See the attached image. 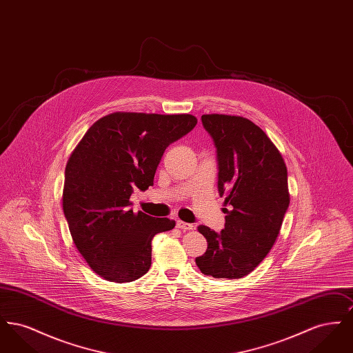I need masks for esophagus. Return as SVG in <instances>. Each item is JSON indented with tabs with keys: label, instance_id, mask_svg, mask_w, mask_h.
Segmentation results:
<instances>
[{
	"label": "esophagus",
	"instance_id": "34e87169",
	"mask_svg": "<svg viewBox=\"0 0 353 353\" xmlns=\"http://www.w3.org/2000/svg\"><path fill=\"white\" fill-rule=\"evenodd\" d=\"M176 225H177V228L180 229V230H183V232H186V230H193L194 229V226L192 225V223H186L184 221H177L176 222Z\"/></svg>",
	"mask_w": 353,
	"mask_h": 353
}]
</instances>
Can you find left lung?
I'll return each mask as SVG.
<instances>
[{"instance_id":"8db88e82","label":"left lung","mask_w":353,"mask_h":353,"mask_svg":"<svg viewBox=\"0 0 353 353\" xmlns=\"http://www.w3.org/2000/svg\"><path fill=\"white\" fill-rule=\"evenodd\" d=\"M217 150L219 193L225 197V228L200 225L208 249L196 258L202 274L239 279L269 254L281 232L290 193L282 154L249 119L202 115Z\"/></svg>"}]
</instances>
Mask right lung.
Segmentation results:
<instances>
[{
  "label": "right lung",
  "mask_w": 353,
  "mask_h": 353,
  "mask_svg": "<svg viewBox=\"0 0 353 353\" xmlns=\"http://www.w3.org/2000/svg\"><path fill=\"white\" fill-rule=\"evenodd\" d=\"M188 114L114 112L95 121L68 157L63 213L77 249L88 266L110 282H134L152 259V238L172 230L169 219L134 213V188L153 185L169 144L190 132Z\"/></svg>",
  "instance_id": "obj_1"
}]
</instances>
